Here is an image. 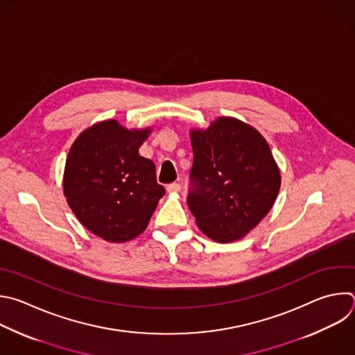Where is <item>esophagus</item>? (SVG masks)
I'll return each instance as SVG.
<instances>
[{
	"label": "esophagus",
	"mask_w": 355,
	"mask_h": 355,
	"mask_svg": "<svg viewBox=\"0 0 355 355\" xmlns=\"http://www.w3.org/2000/svg\"><path fill=\"white\" fill-rule=\"evenodd\" d=\"M167 191L168 192H180L181 191V185L178 182H171L167 185Z\"/></svg>",
	"instance_id": "obj_1"
}]
</instances>
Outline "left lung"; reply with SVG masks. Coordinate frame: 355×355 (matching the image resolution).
I'll return each mask as SVG.
<instances>
[{"mask_svg": "<svg viewBox=\"0 0 355 355\" xmlns=\"http://www.w3.org/2000/svg\"><path fill=\"white\" fill-rule=\"evenodd\" d=\"M193 163L187 203L198 227L217 243L243 239L272 209L280 171L263 137L221 116L192 131Z\"/></svg>", "mask_w": 355, "mask_h": 355, "instance_id": "obj_1", "label": "left lung"}]
</instances>
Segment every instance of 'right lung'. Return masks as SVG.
Returning <instances> with one entry per match:
<instances>
[{
    "instance_id": "right-lung-1",
    "label": "right lung",
    "mask_w": 355,
    "mask_h": 355,
    "mask_svg": "<svg viewBox=\"0 0 355 355\" xmlns=\"http://www.w3.org/2000/svg\"><path fill=\"white\" fill-rule=\"evenodd\" d=\"M149 132L103 121L80 134L68 153L67 202L79 221L105 241L125 243L144 232L166 193L155 163L139 156Z\"/></svg>"
}]
</instances>
